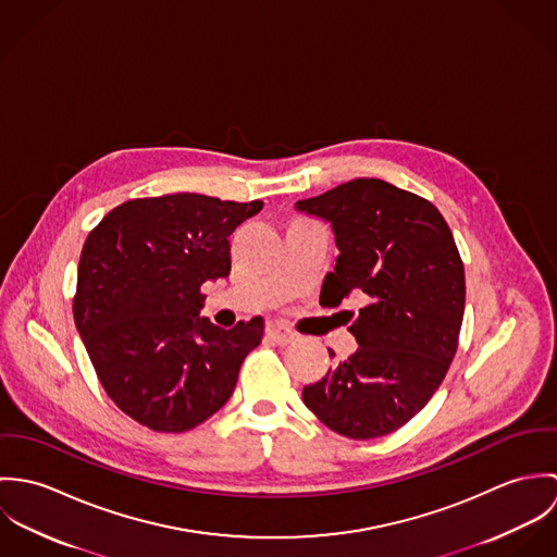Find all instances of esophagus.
Instances as JSON below:
<instances>
[{
  "label": "esophagus",
  "mask_w": 557,
  "mask_h": 557,
  "mask_svg": "<svg viewBox=\"0 0 557 557\" xmlns=\"http://www.w3.org/2000/svg\"><path fill=\"white\" fill-rule=\"evenodd\" d=\"M265 334H268V338H270L272 343H276V345H289V343L296 341V334H294L289 327H285L283 323H274V321L268 323Z\"/></svg>",
  "instance_id": "34e87169"
}]
</instances>
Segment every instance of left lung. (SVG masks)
Masks as SVG:
<instances>
[{"instance_id":"1","label":"left lung","mask_w":557,"mask_h":557,"mask_svg":"<svg viewBox=\"0 0 557 557\" xmlns=\"http://www.w3.org/2000/svg\"><path fill=\"white\" fill-rule=\"evenodd\" d=\"M296 208L330 221L341 250L323 278L325 305L338 307L349 294L364 300L347 327L356 354L305 386V405L338 435H388L435 395L457 354L466 270L453 232L429 199L377 177Z\"/></svg>"}]
</instances>
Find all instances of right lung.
Listing matches in <instances>:
<instances>
[{"label": "right lung", "instance_id": "add662e5", "mask_svg": "<svg viewBox=\"0 0 557 557\" xmlns=\"http://www.w3.org/2000/svg\"><path fill=\"white\" fill-rule=\"evenodd\" d=\"M263 201L177 193L113 208L81 250L73 315L109 398L135 422L182 433L219 411L263 319L197 318L206 281L232 270L230 236Z\"/></svg>", "mask_w": 557, "mask_h": 557}]
</instances>
